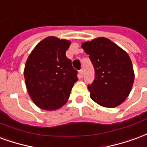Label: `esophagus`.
I'll list each match as a JSON object with an SVG mask.
<instances>
[{
  "label": "esophagus",
  "instance_id": "34e87169",
  "mask_svg": "<svg viewBox=\"0 0 147 147\" xmlns=\"http://www.w3.org/2000/svg\"><path fill=\"white\" fill-rule=\"evenodd\" d=\"M79 73H80V76H81V78H83V76H84V69H81L80 71H79Z\"/></svg>",
  "mask_w": 147,
  "mask_h": 147
}]
</instances>
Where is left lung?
Segmentation results:
<instances>
[{"mask_svg":"<svg viewBox=\"0 0 147 147\" xmlns=\"http://www.w3.org/2000/svg\"><path fill=\"white\" fill-rule=\"evenodd\" d=\"M95 69V79L88 85L90 97L103 107L121 104L130 93L134 82L131 59L116 44L98 37L82 44Z\"/></svg>","mask_w":147,"mask_h":147,"instance_id":"8db88e82","label":"left lung"}]
</instances>
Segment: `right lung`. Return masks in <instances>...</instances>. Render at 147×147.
Here are the masks:
<instances>
[{
	"mask_svg": "<svg viewBox=\"0 0 147 147\" xmlns=\"http://www.w3.org/2000/svg\"><path fill=\"white\" fill-rule=\"evenodd\" d=\"M69 45L67 40L46 37L37 44L26 60L24 78L27 92L43 110L62 107L78 81V71L66 56Z\"/></svg>",
	"mask_w": 147,
	"mask_h": 147,
	"instance_id": "1",
	"label": "right lung"
}]
</instances>
